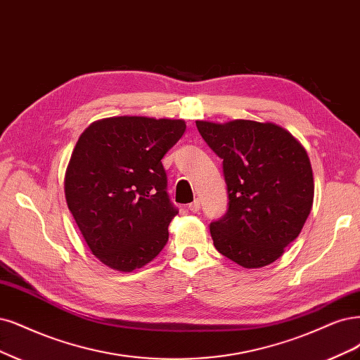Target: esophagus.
Listing matches in <instances>:
<instances>
[{
    "instance_id": "1",
    "label": "esophagus",
    "mask_w": 360,
    "mask_h": 360,
    "mask_svg": "<svg viewBox=\"0 0 360 360\" xmlns=\"http://www.w3.org/2000/svg\"><path fill=\"white\" fill-rule=\"evenodd\" d=\"M200 207H201L200 200H195L193 202H191V204H189V210H191L192 213H198V212H200Z\"/></svg>"
}]
</instances>
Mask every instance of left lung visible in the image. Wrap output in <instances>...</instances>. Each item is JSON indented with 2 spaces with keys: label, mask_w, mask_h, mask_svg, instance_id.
I'll return each instance as SVG.
<instances>
[{
  "label": "left lung",
  "mask_w": 360,
  "mask_h": 360,
  "mask_svg": "<svg viewBox=\"0 0 360 360\" xmlns=\"http://www.w3.org/2000/svg\"><path fill=\"white\" fill-rule=\"evenodd\" d=\"M223 159L229 208L210 225L219 253L243 268L266 266L300 235L311 212L314 179L304 146L272 122L196 120Z\"/></svg>",
  "instance_id": "1"
}]
</instances>
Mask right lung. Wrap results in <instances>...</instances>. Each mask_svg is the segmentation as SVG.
<instances>
[{"mask_svg":"<svg viewBox=\"0 0 360 360\" xmlns=\"http://www.w3.org/2000/svg\"><path fill=\"white\" fill-rule=\"evenodd\" d=\"M184 131L183 119L115 116L82 132L65 171V200L105 266L132 272L164 249L177 210L160 159Z\"/></svg>","mask_w":360,"mask_h":360,"instance_id":"add662e5","label":"right lung"}]
</instances>
